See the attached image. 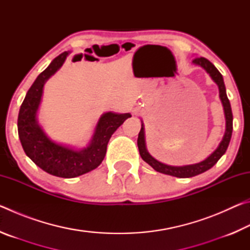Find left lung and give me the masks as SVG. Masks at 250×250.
I'll use <instances>...</instances> for the list:
<instances>
[{
  "mask_svg": "<svg viewBox=\"0 0 250 250\" xmlns=\"http://www.w3.org/2000/svg\"><path fill=\"white\" fill-rule=\"evenodd\" d=\"M193 64L196 66H201L202 68L210 76V78L214 80V83L218 86L219 99L222 101V104L224 108V115H225L226 129H225V134H224L222 141L216 147V150H215L209 156H207L205 160H203L201 162L195 163V164H188V166H182V167L167 166V164H164L156 159H154L153 156L147 152L146 146L145 125H143L142 121H141L142 122L141 130L140 132H139V137H138V147H139V152H140L142 160L149 164L150 167H153L156 172L163 173V174H167V175L180 177V179L198 175L201 174V173H204L205 171L209 170L210 167H213L215 164L217 163V161L221 159L224 154H225L228 145H229L231 133H232L231 107H230L229 100L227 98L226 88H225V83H224L222 74L219 73L216 67L211 64L208 59H206L204 57L194 58Z\"/></svg>",
  "mask_w": 250,
  "mask_h": 250,
  "instance_id": "obj_1",
  "label": "left lung"
}]
</instances>
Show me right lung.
Returning <instances> with one entry per match:
<instances>
[{"label":"right lung","instance_id":"add662e5","mask_svg":"<svg viewBox=\"0 0 250 250\" xmlns=\"http://www.w3.org/2000/svg\"><path fill=\"white\" fill-rule=\"evenodd\" d=\"M69 53L59 55L39 75L25 96L18 119L19 137L26 155L43 171L65 179L83 175L98 167L104 159L111 135L131 117L130 113H103L95 126L91 140L83 149L62 145L45 133L37 120L44 86L64 65Z\"/></svg>","mask_w":250,"mask_h":250}]
</instances>
